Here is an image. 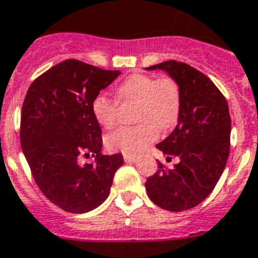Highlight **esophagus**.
I'll use <instances>...</instances> for the list:
<instances>
[{
	"instance_id": "1",
	"label": "esophagus",
	"mask_w": 258,
	"mask_h": 258,
	"mask_svg": "<svg viewBox=\"0 0 258 258\" xmlns=\"http://www.w3.org/2000/svg\"><path fill=\"white\" fill-rule=\"evenodd\" d=\"M123 159H124L125 162H135L136 161L135 156H131V155H123Z\"/></svg>"
}]
</instances>
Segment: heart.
<instances>
[{
	"instance_id": "obj_1",
	"label": "heart",
	"mask_w": 258,
	"mask_h": 258,
	"mask_svg": "<svg viewBox=\"0 0 258 258\" xmlns=\"http://www.w3.org/2000/svg\"><path fill=\"white\" fill-rule=\"evenodd\" d=\"M122 102L136 103L134 125H123L106 138L112 151L124 155H139L148 144L157 139V131L166 133L176 124L181 112V90L169 77L156 79L151 75L128 76L115 90ZM92 112L97 122L106 128L114 127L118 119V102L101 93L94 97Z\"/></svg>"
}]
</instances>
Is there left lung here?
<instances>
[{
	"label": "left lung",
	"mask_w": 258,
	"mask_h": 258,
	"mask_svg": "<svg viewBox=\"0 0 258 258\" xmlns=\"http://www.w3.org/2000/svg\"><path fill=\"white\" fill-rule=\"evenodd\" d=\"M147 69H162L178 84L181 112L178 124L156 148L168 159L177 156L173 169L157 161L146 190L155 205L178 213L198 206L213 191L226 168L229 155L231 116L226 97L198 69L176 60Z\"/></svg>",
	"instance_id": "1"
}]
</instances>
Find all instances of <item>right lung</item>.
I'll list each match as a JSON object with an SVG mask.
<instances>
[{
	"mask_svg": "<svg viewBox=\"0 0 258 258\" xmlns=\"http://www.w3.org/2000/svg\"><path fill=\"white\" fill-rule=\"evenodd\" d=\"M120 75L76 59L56 64L30 85L21 112V146L40 191L72 214L107 198L120 153H101L102 131L92 112L99 92ZM93 155V163L81 157Z\"/></svg>",
	"mask_w": 258,
	"mask_h": 258,
	"instance_id": "add662e5",
	"label": "right lung"
}]
</instances>
